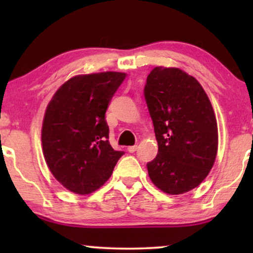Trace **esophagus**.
I'll return each instance as SVG.
<instances>
[{
    "instance_id": "esophagus-1",
    "label": "esophagus",
    "mask_w": 253,
    "mask_h": 253,
    "mask_svg": "<svg viewBox=\"0 0 253 253\" xmlns=\"http://www.w3.org/2000/svg\"><path fill=\"white\" fill-rule=\"evenodd\" d=\"M136 151H137V145H134V146L127 147V152H129V153H134Z\"/></svg>"
}]
</instances>
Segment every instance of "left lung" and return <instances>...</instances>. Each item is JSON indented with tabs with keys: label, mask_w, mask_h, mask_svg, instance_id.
Wrapping results in <instances>:
<instances>
[{
	"label": "left lung",
	"mask_w": 253,
	"mask_h": 253,
	"mask_svg": "<svg viewBox=\"0 0 253 253\" xmlns=\"http://www.w3.org/2000/svg\"><path fill=\"white\" fill-rule=\"evenodd\" d=\"M144 96L159 146L147 164L151 181L169 195L197 188L217 152V124L209 96L195 77L164 67L147 76Z\"/></svg>",
	"instance_id": "left-lung-1"
}]
</instances>
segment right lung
I'll use <instances>...</instances> for the list:
<instances>
[{"mask_svg": "<svg viewBox=\"0 0 253 253\" xmlns=\"http://www.w3.org/2000/svg\"><path fill=\"white\" fill-rule=\"evenodd\" d=\"M126 77L114 71L76 76L48 103L41 130L43 157L65 189L78 195L95 191L124 154L110 146L105 114Z\"/></svg>", "mask_w": 253, "mask_h": 253, "instance_id": "right-lung-1", "label": "right lung"}]
</instances>
